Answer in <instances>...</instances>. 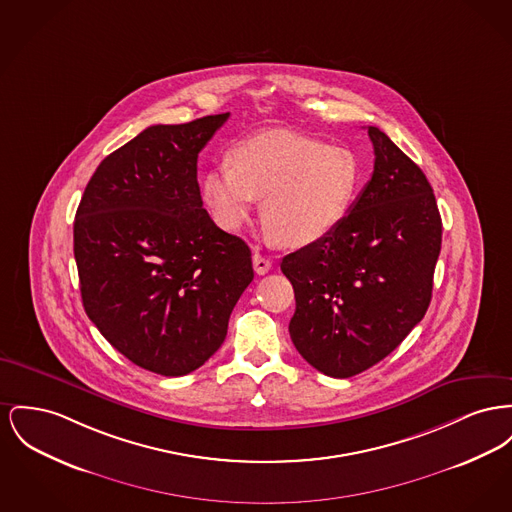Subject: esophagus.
<instances>
[{"label": "esophagus", "mask_w": 512, "mask_h": 512, "mask_svg": "<svg viewBox=\"0 0 512 512\" xmlns=\"http://www.w3.org/2000/svg\"><path fill=\"white\" fill-rule=\"evenodd\" d=\"M272 263L267 259V257H263L261 253H253V269L255 272L259 274V276H263V274H267V272L271 271Z\"/></svg>", "instance_id": "esophagus-1"}]
</instances>
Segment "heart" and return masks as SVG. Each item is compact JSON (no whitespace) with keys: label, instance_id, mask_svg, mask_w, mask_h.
Instances as JSON below:
<instances>
[{"label":"heart","instance_id":"1","mask_svg":"<svg viewBox=\"0 0 512 512\" xmlns=\"http://www.w3.org/2000/svg\"><path fill=\"white\" fill-rule=\"evenodd\" d=\"M232 162L214 164L203 195L214 218L236 230L265 197L263 220L284 245L323 240L346 218L360 191L361 166L344 147L300 133L272 131L240 143Z\"/></svg>","mask_w":512,"mask_h":512}]
</instances>
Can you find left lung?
Wrapping results in <instances>:
<instances>
[{
	"mask_svg": "<svg viewBox=\"0 0 512 512\" xmlns=\"http://www.w3.org/2000/svg\"><path fill=\"white\" fill-rule=\"evenodd\" d=\"M367 133L373 174L346 218L280 263L296 294L292 342L336 379L387 358L420 323L441 253V214L425 174L379 127Z\"/></svg>",
	"mask_w": 512,
	"mask_h": 512,
	"instance_id": "8db88e82",
	"label": "left lung"
}]
</instances>
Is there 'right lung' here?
<instances>
[{
	"label": "right lung",
	"instance_id": "1",
	"mask_svg": "<svg viewBox=\"0 0 512 512\" xmlns=\"http://www.w3.org/2000/svg\"><path fill=\"white\" fill-rule=\"evenodd\" d=\"M228 116L147 127L100 162L75 214L89 319L127 360L164 377L211 358L253 280L247 243L212 222L197 183L199 152Z\"/></svg>",
	"mask_w": 512,
	"mask_h": 512
}]
</instances>
